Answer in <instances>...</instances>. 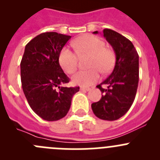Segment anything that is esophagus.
Here are the masks:
<instances>
[{"label": "esophagus", "mask_w": 160, "mask_h": 160, "mask_svg": "<svg viewBox=\"0 0 160 160\" xmlns=\"http://www.w3.org/2000/svg\"><path fill=\"white\" fill-rule=\"evenodd\" d=\"M80 90H87V91H89L90 90H91L90 88H86V87H80Z\"/></svg>", "instance_id": "1"}]
</instances>
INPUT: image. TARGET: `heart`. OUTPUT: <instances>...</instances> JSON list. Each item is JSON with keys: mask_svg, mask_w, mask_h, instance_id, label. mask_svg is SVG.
Listing matches in <instances>:
<instances>
[{"mask_svg": "<svg viewBox=\"0 0 160 160\" xmlns=\"http://www.w3.org/2000/svg\"><path fill=\"white\" fill-rule=\"evenodd\" d=\"M76 51L70 48H62L59 54V63L67 73H72L77 70L79 56L90 55L88 70H80L75 73L72 80L75 84L90 86L96 83L100 77V71L108 73L111 70L115 61L113 50L104 47L105 42L101 38L93 35H83L72 42Z\"/></svg>", "mask_w": 160, "mask_h": 160, "instance_id": "1", "label": "heart"}]
</instances>
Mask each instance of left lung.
Segmentation results:
<instances>
[{"label": "left lung", "instance_id": "left-lung-1", "mask_svg": "<svg viewBox=\"0 0 160 160\" xmlns=\"http://www.w3.org/2000/svg\"><path fill=\"white\" fill-rule=\"evenodd\" d=\"M103 33L115 53V65L111 75L97 86L103 95L91 108L100 119L114 121L126 114L135 100L139 78L138 55L132 42L121 34L108 28ZM102 84L107 85V89L101 87Z\"/></svg>", "mask_w": 160, "mask_h": 160}]
</instances>
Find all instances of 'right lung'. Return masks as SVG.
<instances>
[{
    "label": "right lung",
    "instance_id": "right-lung-1",
    "mask_svg": "<svg viewBox=\"0 0 160 160\" xmlns=\"http://www.w3.org/2000/svg\"><path fill=\"white\" fill-rule=\"evenodd\" d=\"M70 35L44 32L26 45L21 61V80L25 96L34 112L53 122L67 115L72 96L80 88L62 87L70 81L59 63V54Z\"/></svg>",
    "mask_w": 160,
    "mask_h": 160
}]
</instances>
